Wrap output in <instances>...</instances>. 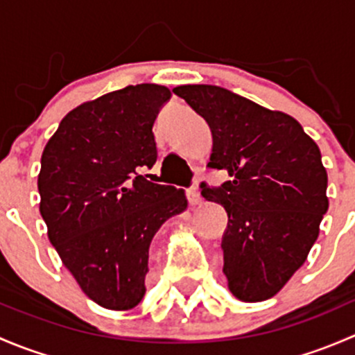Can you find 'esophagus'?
I'll return each mask as SVG.
<instances>
[{
    "instance_id": "34e87169",
    "label": "esophagus",
    "mask_w": 355,
    "mask_h": 355,
    "mask_svg": "<svg viewBox=\"0 0 355 355\" xmlns=\"http://www.w3.org/2000/svg\"><path fill=\"white\" fill-rule=\"evenodd\" d=\"M187 199H189V204H191V206H198V204H200L202 198H200L198 187L187 189Z\"/></svg>"
}]
</instances>
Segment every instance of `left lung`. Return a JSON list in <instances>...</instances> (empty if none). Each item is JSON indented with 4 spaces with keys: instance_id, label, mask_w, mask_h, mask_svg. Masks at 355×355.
<instances>
[{
    "instance_id": "8db88e82",
    "label": "left lung",
    "mask_w": 355,
    "mask_h": 355,
    "mask_svg": "<svg viewBox=\"0 0 355 355\" xmlns=\"http://www.w3.org/2000/svg\"><path fill=\"white\" fill-rule=\"evenodd\" d=\"M213 135L209 170H227L204 199L228 214L221 239L228 288L244 302L273 297L306 261L328 211V175L299 121L218 85H178Z\"/></svg>"
}]
</instances>
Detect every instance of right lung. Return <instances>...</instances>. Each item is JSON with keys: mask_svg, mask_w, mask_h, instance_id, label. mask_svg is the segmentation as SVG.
I'll return each instance as SVG.
<instances>
[{"mask_svg": "<svg viewBox=\"0 0 355 355\" xmlns=\"http://www.w3.org/2000/svg\"><path fill=\"white\" fill-rule=\"evenodd\" d=\"M164 85H127L71 110L46 144L37 178L48 237L89 299L132 309L146 293L149 245L182 213V189L142 175L156 163L153 125Z\"/></svg>", "mask_w": 355, "mask_h": 355, "instance_id": "obj_1", "label": "right lung"}]
</instances>
